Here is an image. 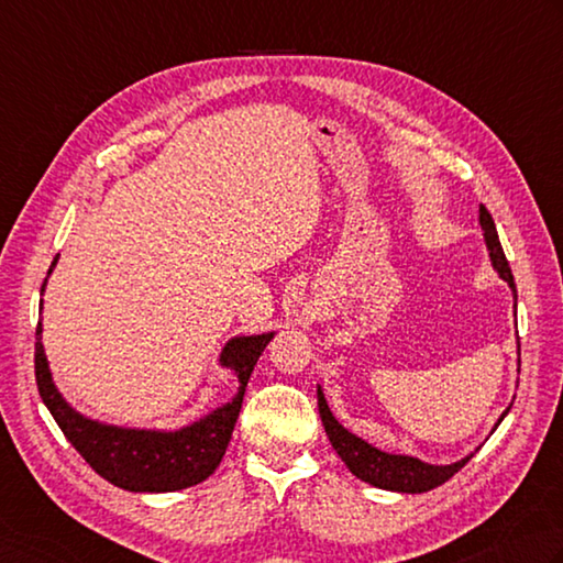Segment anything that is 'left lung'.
I'll list each match as a JSON object with an SVG mask.
<instances>
[{
  "label": "left lung",
  "mask_w": 563,
  "mask_h": 563,
  "mask_svg": "<svg viewBox=\"0 0 563 563\" xmlns=\"http://www.w3.org/2000/svg\"><path fill=\"white\" fill-rule=\"evenodd\" d=\"M478 219H481V227H483V239H486V246L490 253V263L493 268L498 271L500 278L510 285V290L515 295V302H517V290H515V278H512V271H510V263L505 258V251L500 246V239H498V231H495V222L486 207L481 205L478 209ZM517 307V305H515ZM317 405H319V417H322V424H324V432L329 437V442H332L334 451L344 461L346 468L354 473L356 478L371 483V486L383 488V490H395V493H427L437 486H442L451 476H454L456 471L464 468L468 464L466 456L456 461V464H449V466H434V464H424V461L415 459V456H405V454H388V451H380L368 442H363L361 437L351 434L349 429L341 427L336 422V417L329 410V405L324 400V393L322 388H317ZM510 410V407H508ZM505 410L500 415L498 424L503 422V417L508 415ZM495 424V427H498Z\"/></svg>",
  "instance_id": "left-lung-1"
}]
</instances>
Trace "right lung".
<instances>
[{"label":"right lung","mask_w":563,"mask_h":563,"mask_svg":"<svg viewBox=\"0 0 563 563\" xmlns=\"http://www.w3.org/2000/svg\"><path fill=\"white\" fill-rule=\"evenodd\" d=\"M58 256L53 258L48 275L53 273ZM48 278L41 285V295L46 290ZM43 310V300H41ZM41 322L36 327V385L43 405L48 407L53 420L58 422L68 442L80 451V456L117 488L131 493H173L197 486L209 478L227 454L231 432L239 420L241 402L253 366L261 358L263 349L275 336L253 334L234 336L227 341L219 363L234 371L239 390L227 405L217 407L202 420L187 424L175 432H158V429H129L117 424H102L80 415L65 402L51 376L46 351L41 341Z\"/></svg>","instance_id":"right-lung-1"}]
</instances>
